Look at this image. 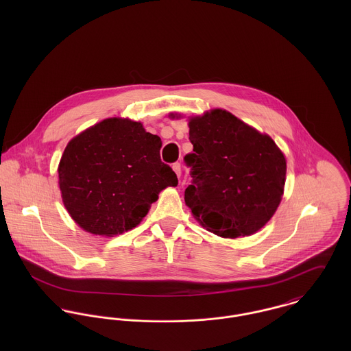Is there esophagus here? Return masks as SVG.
Listing matches in <instances>:
<instances>
[{"instance_id": "obj_1", "label": "esophagus", "mask_w": 351, "mask_h": 351, "mask_svg": "<svg viewBox=\"0 0 351 351\" xmlns=\"http://www.w3.org/2000/svg\"><path fill=\"white\" fill-rule=\"evenodd\" d=\"M173 170H174V173L177 174V177L180 178V177H181V163H180V162L173 163Z\"/></svg>"}]
</instances>
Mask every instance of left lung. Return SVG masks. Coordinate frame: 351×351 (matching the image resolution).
<instances>
[{"label":"left lung","mask_w":351,"mask_h":351,"mask_svg":"<svg viewBox=\"0 0 351 351\" xmlns=\"http://www.w3.org/2000/svg\"><path fill=\"white\" fill-rule=\"evenodd\" d=\"M193 152L185 202L195 217L224 238L251 235L274 215L284 193L287 162L267 135L227 110L189 121Z\"/></svg>","instance_id":"obj_1"}]
</instances>
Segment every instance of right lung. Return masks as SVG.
<instances>
[{
    "label": "right lung",
    "instance_id": "1",
    "mask_svg": "<svg viewBox=\"0 0 351 351\" xmlns=\"http://www.w3.org/2000/svg\"><path fill=\"white\" fill-rule=\"evenodd\" d=\"M162 142L143 125L106 119L75 136L58 174L64 206L85 231L113 237L136 227L158 195L178 184L160 160Z\"/></svg>",
    "mask_w": 351,
    "mask_h": 351
}]
</instances>
